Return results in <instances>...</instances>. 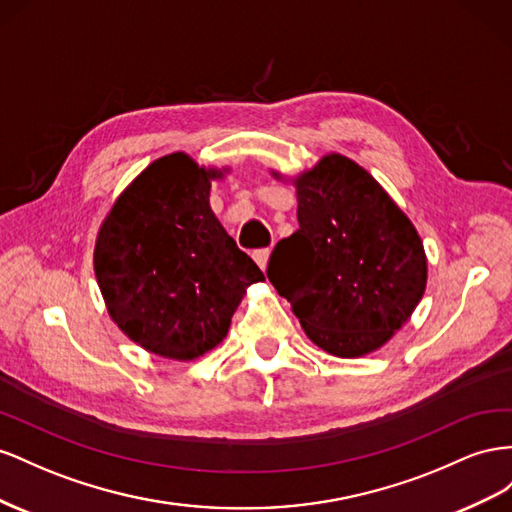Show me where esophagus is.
Listing matches in <instances>:
<instances>
[{
	"mask_svg": "<svg viewBox=\"0 0 512 512\" xmlns=\"http://www.w3.org/2000/svg\"><path fill=\"white\" fill-rule=\"evenodd\" d=\"M253 259H255V264L266 272V268H268V259H270V248H259V251H255L253 253Z\"/></svg>",
	"mask_w": 512,
	"mask_h": 512,
	"instance_id": "1",
	"label": "esophagus"
}]
</instances>
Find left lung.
<instances>
[{
    "label": "left lung",
    "instance_id": "left-lung-1",
    "mask_svg": "<svg viewBox=\"0 0 512 512\" xmlns=\"http://www.w3.org/2000/svg\"><path fill=\"white\" fill-rule=\"evenodd\" d=\"M289 182L300 229L276 244L268 279L319 349L367 356L394 337L425 294V246L384 186L352 158L326 154Z\"/></svg>",
    "mask_w": 512,
    "mask_h": 512
}]
</instances>
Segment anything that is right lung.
Here are the masks:
<instances>
[{
  "mask_svg": "<svg viewBox=\"0 0 512 512\" xmlns=\"http://www.w3.org/2000/svg\"><path fill=\"white\" fill-rule=\"evenodd\" d=\"M184 152L156 158L115 199L94 244L109 317L130 341L188 362L221 343L246 289L264 283L210 208L212 180Z\"/></svg>",
  "mask_w": 512,
  "mask_h": 512,
  "instance_id": "add662e5",
  "label": "right lung"
}]
</instances>
